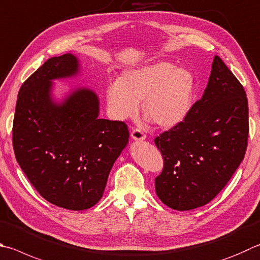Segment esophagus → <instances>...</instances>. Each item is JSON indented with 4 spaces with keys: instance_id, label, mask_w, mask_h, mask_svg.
<instances>
[{
    "instance_id": "obj_1",
    "label": "esophagus",
    "mask_w": 260,
    "mask_h": 260,
    "mask_svg": "<svg viewBox=\"0 0 260 260\" xmlns=\"http://www.w3.org/2000/svg\"><path fill=\"white\" fill-rule=\"evenodd\" d=\"M132 139L135 140V141H143L146 139V135L143 133V132H141L140 129H133L131 133Z\"/></svg>"
}]
</instances>
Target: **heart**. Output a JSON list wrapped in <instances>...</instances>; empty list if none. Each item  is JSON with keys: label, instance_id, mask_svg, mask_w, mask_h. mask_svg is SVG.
Wrapping results in <instances>:
<instances>
[{"label": "heart", "instance_id": "1", "mask_svg": "<svg viewBox=\"0 0 260 260\" xmlns=\"http://www.w3.org/2000/svg\"><path fill=\"white\" fill-rule=\"evenodd\" d=\"M196 81L190 70L169 61L143 66L122 73L119 81L107 87V105L112 118L134 117L142 101V111L160 128H172L190 112Z\"/></svg>", "mask_w": 260, "mask_h": 260}]
</instances>
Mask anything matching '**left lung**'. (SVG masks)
Wrapping results in <instances>:
<instances>
[{
	"mask_svg": "<svg viewBox=\"0 0 260 260\" xmlns=\"http://www.w3.org/2000/svg\"><path fill=\"white\" fill-rule=\"evenodd\" d=\"M248 134L244 88L215 55L204 95L185 119L154 139L165 161L155 177L159 199L181 211L208 204L243 160Z\"/></svg>",
	"mask_w": 260,
	"mask_h": 260,
	"instance_id": "8db88e82",
	"label": "left lung"
}]
</instances>
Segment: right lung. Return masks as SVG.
<instances>
[{
    "label": "right lung",
    "instance_id": "obj_1",
    "mask_svg": "<svg viewBox=\"0 0 260 260\" xmlns=\"http://www.w3.org/2000/svg\"><path fill=\"white\" fill-rule=\"evenodd\" d=\"M78 73L72 53L46 60L21 85L12 127L16 159L27 178L45 200L69 210L98 204L129 138L124 121L99 118L92 89L79 87L54 100L52 81Z\"/></svg>",
    "mask_w": 260,
    "mask_h": 260
}]
</instances>
